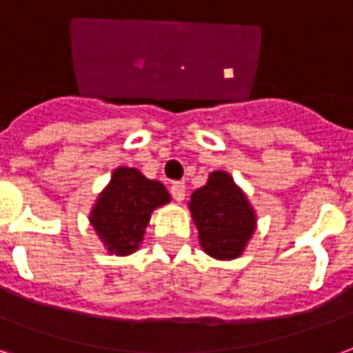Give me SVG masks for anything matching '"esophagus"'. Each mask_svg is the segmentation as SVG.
<instances>
[{
    "mask_svg": "<svg viewBox=\"0 0 353 353\" xmlns=\"http://www.w3.org/2000/svg\"><path fill=\"white\" fill-rule=\"evenodd\" d=\"M171 195H173L174 201H182L184 199V195H186V186H184V182H173L171 184Z\"/></svg>",
    "mask_w": 353,
    "mask_h": 353,
    "instance_id": "obj_1",
    "label": "esophagus"
}]
</instances>
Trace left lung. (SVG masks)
<instances>
[{"label":"left lung","instance_id":"1","mask_svg":"<svg viewBox=\"0 0 353 353\" xmlns=\"http://www.w3.org/2000/svg\"><path fill=\"white\" fill-rule=\"evenodd\" d=\"M190 210L199 231L203 250L212 258H236L256 228L250 203L223 171L210 173L207 184L195 190Z\"/></svg>","mask_w":353,"mask_h":353}]
</instances>
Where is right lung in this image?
<instances>
[{"label":"right lung","mask_w":353,"mask_h":353,"mask_svg":"<svg viewBox=\"0 0 353 353\" xmlns=\"http://www.w3.org/2000/svg\"><path fill=\"white\" fill-rule=\"evenodd\" d=\"M171 197L158 180H148L131 167H118L95 203L90 222L109 252L131 254L143 241L152 210Z\"/></svg>","instance_id":"add662e5"}]
</instances>
